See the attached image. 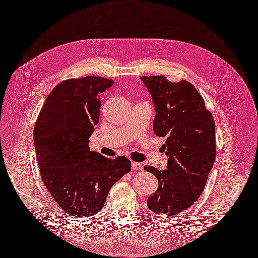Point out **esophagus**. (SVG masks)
<instances>
[{"label": "esophagus", "instance_id": "obj_1", "mask_svg": "<svg viewBox=\"0 0 258 258\" xmlns=\"http://www.w3.org/2000/svg\"><path fill=\"white\" fill-rule=\"evenodd\" d=\"M131 166H133L134 171H140V169L142 168V164L139 162H133L131 163Z\"/></svg>", "mask_w": 258, "mask_h": 258}]
</instances>
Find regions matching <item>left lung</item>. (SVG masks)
Wrapping results in <instances>:
<instances>
[{
    "mask_svg": "<svg viewBox=\"0 0 258 258\" xmlns=\"http://www.w3.org/2000/svg\"><path fill=\"white\" fill-rule=\"evenodd\" d=\"M141 81L154 103L153 131L165 138L163 149L168 156L164 171L144 166L159 180L148 208L174 216L191 207L205 189L216 160V124L203 96L188 81L173 83L163 75Z\"/></svg>",
    "mask_w": 258,
    "mask_h": 258,
    "instance_id": "8db88e82",
    "label": "left lung"
}]
</instances>
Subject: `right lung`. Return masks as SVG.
<instances>
[{"label": "right lung", "mask_w": 258, "mask_h": 258, "mask_svg": "<svg viewBox=\"0 0 258 258\" xmlns=\"http://www.w3.org/2000/svg\"><path fill=\"white\" fill-rule=\"evenodd\" d=\"M112 84L100 77L61 82L48 95L35 124L43 184L60 208L75 218L102 210L112 185L131 171L125 156L108 159L89 147L99 120V94Z\"/></svg>", "instance_id": "1"}]
</instances>
